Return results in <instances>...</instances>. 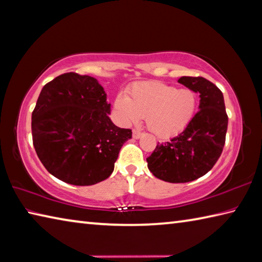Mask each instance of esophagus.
<instances>
[{"label": "esophagus", "instance_id": "obj_1", "mask_svg": "<svg viewBox=\"0 0 262 262\" xmlns=\"http://www.w3.org/2000/svg\"><path fill=\"white\" fill-rule=\"evenodd\" d=\"M132 137L135 138V139H140V138L142 137V133L140 131H138V130H133L132 131Z\"/></svg>", "mask_w": 262, "mask_h": 262}]
</instances>
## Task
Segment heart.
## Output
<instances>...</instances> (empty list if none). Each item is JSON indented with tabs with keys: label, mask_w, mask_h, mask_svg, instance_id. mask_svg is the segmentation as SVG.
<instances>
[{
	"label": "heart",
	"mask_w": 262,
	"mask_h": 262,
	"mask_svg": "<svg viewBox=\"0 0 262 262\" xmlns=\"http://www.w3.org/2000/svg\"><path fill=\"white\" fill-rule=\"evenodd\" d=\"M195 106L196 98L190 90H177L161 82L137 83L126 97L118 95L114 101L122 122L131 124L146 117L148 130L161 139L184 130L194 115Z\"/></svg>",
	"instance_id": "obj_1"
}]
</instances>
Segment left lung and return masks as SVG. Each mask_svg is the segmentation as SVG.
<instances>
[{
	"label": "left lung",
	"instance_id": "1",
	"mask_svg": "<svg viewBox=\"0 0 262 262\" xmlns=\"http://www.w3.org/2000/svg\"><path fill=\"white\" fill-rule=\"evenodd\" d=\"M178 82L200 93L199 112L181 133L157 145L147 166L156 178L172 184L199 179L223 152L228 116L223 92L204 77L182 76Z\"/></svg>",
	"mask_w": 262,
	"mask_h": 262
}]
</instances>
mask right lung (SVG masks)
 Instances as JSON below:
<instances>
[{"instance_id":"obj_1","label":"right lung","mask_w":262,"mask_h":262,"mask_svg":"<svg viewBox=\"0 0 262 262\" xmlns=\"http://www.w3.org/2000/svg\"><path fill=\"white\" fill-rule=\"evenodd\" d=\"M110 114L111 103L95 77L66 73L44 85L32 114L33 145L44 167L75 186L107 179L132 137Z\"/></svg>"}]
</instances>
